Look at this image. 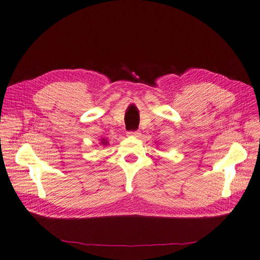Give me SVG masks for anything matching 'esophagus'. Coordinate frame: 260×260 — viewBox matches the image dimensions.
Returning <instances> with one entry per match:
<instances>
[{
  "mask_svg": "<svg viewBox=\"0 0 260 260\" xmlns=\"http://www.w3.org/2000/svg\"><path fill=\"white\" fill-rule=\"evenodd\" d=\"M127 134H128V136H134V137H138V136L141 135V133L138 132V131H135V132H128Z\"/></svg>",
  "mask_w": 260,
  "mask_h": 260,
  "instance_id": "34e87169",
  "label": "esophagus"
}]
</instances>
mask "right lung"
I'll list each match as a JSON object with an SVG mask.
<instances>
[{
  "mask_svg": "<svg viewBox=\"0 0 260 260\" xmlns=\"http://www.w3.org/2000/svg\"><path fill=\"white\" fill-rule=\"evenodd\" d=\"M100 143H101V145H103V146H106V145H108V141L105 140V138H101Z\"/></svg>",
  "mask_w": 260,
  "mask_h": 260,
  "instance_id": "right-lung-1",
  "label": "right lung"
}]
</instances>
